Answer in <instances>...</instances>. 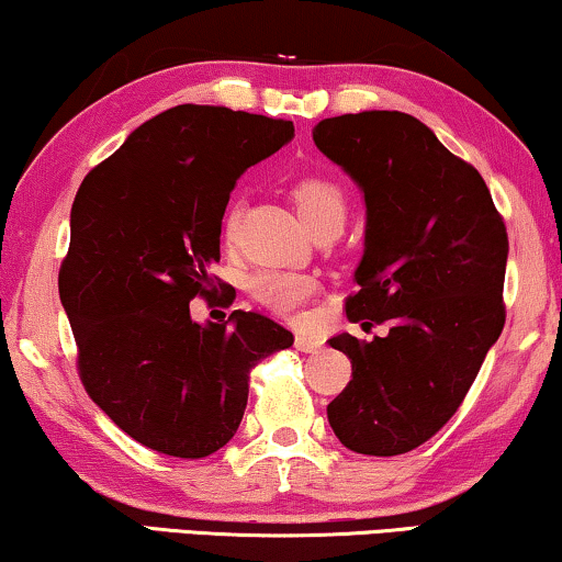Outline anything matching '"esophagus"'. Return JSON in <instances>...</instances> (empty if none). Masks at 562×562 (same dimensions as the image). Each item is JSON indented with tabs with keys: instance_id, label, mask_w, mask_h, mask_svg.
I'll list each match as a JSON object with an SVG mask.
<instances>
[{
	"instance_id": "34e87169",
	"label": "esophagus",
	"mask_w": 562,
	"mask_h": 562,
	"mask_svg": "<svg viewBox=\"0 0 562 562\" xmlns=\"http://www.w3.org/2000/svg\"><path fill=\"white\" fill-rule=\"evenodd\" d=\"M295 349L303 351V353H315L323 349V338L315 336V334H297L295 336Z\"/></svg>"
}]
</instances>
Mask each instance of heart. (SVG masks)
<instances>
[{
    "mask_svg": "<svg viewBox=\"0 0 562 562\" xmlns=\"http://www.w3.org/2000/svg\"><path fill=\"white\" fill-rule=\"evenodd\" d=\"M292 201H295L300 216L307 226L321 224V221L330 218H346V195L338 186L328 183L323 178H303L292 186ZM236 209H232L224 216V239L232 241L236 236ZM315 282L305 274L295 272H262L251 280V295H255L259 303L272 307L278 313H295L300 305L305 303L307 297L313 295Z\"/></svg>",
    "mask_w": 562,
    "mask_h": 562,
    "instance_id": "heart-1",
    "label": "heart"
}]
</instances>
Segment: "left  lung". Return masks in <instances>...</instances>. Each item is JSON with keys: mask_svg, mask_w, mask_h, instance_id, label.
<instances>
[{"mask_svg": "<svg viewBox=\"0 0 562 562\" xmlns=\"http://www.w3.org/2000/svg\"><path fill=\"white\" fill-rule=\"evenodd\" d=\"M313 142L367 205L346 318L390 323L371 341L330 338L353 376L328 423L353 453H407L456 415L502 334L507 228L479 170L415 116H330L313 126Z\"/></svg>", "mask_w": 562, "mask_h": 562, "instance_id": "left-lung-1", "label": "left lung"}]
</instances>
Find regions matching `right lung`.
<instances>
[{"mask_svg":"<svg viewBox=\"0 0 562 562\" xmlns=\"http://www.w3.org/2000/svg\"><path fill=\"white\" fill-rule=\"evenodd\" d=\"M292 137V122L180 104L139 124L78 188L58 290L81 382L116 428L157 453L224 448L247 407L249 369L295 341L262 313L191 318V300L216 290L211 267L236 180Z\"/></svg>","mask_w":562,"mask_h":562,"instance_id":"1","label":"right lung"}]
</instances>
